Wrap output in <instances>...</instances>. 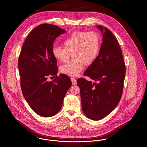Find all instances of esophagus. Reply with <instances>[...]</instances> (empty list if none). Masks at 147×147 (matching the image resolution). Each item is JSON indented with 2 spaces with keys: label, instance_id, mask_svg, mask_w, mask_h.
I'll return each instance as SVG.
<instances>
[{
  "label": "esophagus",
  "instance_id": "1",
  "mask_svg": "<svg viewBox=\"0 0 147 147\" xmlns=\"http://www.w3.org/2000/svg\"><path fill=\"white\" fill-rule=\"evenodd\" d=\"M71 81H72V84H74V85H75V84H76L77 82H76V79L72 78H71Z\"/></svg>",
  "mask_w": 147,
  "mask_h": 147
}]
</instances>
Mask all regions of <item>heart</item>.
<instances>
[{"mask_svg": "<svg viewBox=\"0 0 147 147\" xmlns=\"http://www.w3.org/2000/svg\"><path fill=\"white\" fill-rule=\"evenodd\" d=\"M64 48L54 46L52 54L60 62L68 61L72 55L73 59L61 67V72L70 77H76L84 65L92 64L97 58L100 49V38L94 32L76 31L63 41Z\"/></svg>", "mask_w": 147, "mask_h": 147, "instance_id": "1", "label": "heart"}]
</instances>
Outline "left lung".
<instances>
[{
    "instance_id": "left-lung-1",
    "label": "left lung",
    "mask_w": 147,
    "mask_h": 147,
    "mask_svg": "<svg viewBox=\"0 0 147 147\" xmlns=\"http://www.w3.org/2000/svg\"><path fill=\"white\" fill-rule=\"evenodd\" d=\"M97 27L103 36L98 55L85 71L95 83L79 78L82 107L88 118L100 120L109 115L120 101L123 89L126 65L116 37L107 28Z\"/></svg>"
}]
</instances>
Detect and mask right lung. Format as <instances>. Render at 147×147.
<instances>
[{
    "instance_id": "add662e5",
    "label": "right lung",
    "mask_w": 147,
    "mask_h": 147,
    "mask_svg": "<svg viewBox=\"0 0 147 147\" xmlns=\"http://www.w3.org/2000/svg\"><path fill=\"white\" fill-rule=\"evenodd\" d=\"M65 32L57 25H39L26 38L19 58L22 94L31 109L44 117L59 111L72 85L67 75H57V61L52 54L54 41ZM51 76H55V79L49 82L47 78Z\"/></svg>"
}]
</instances>
